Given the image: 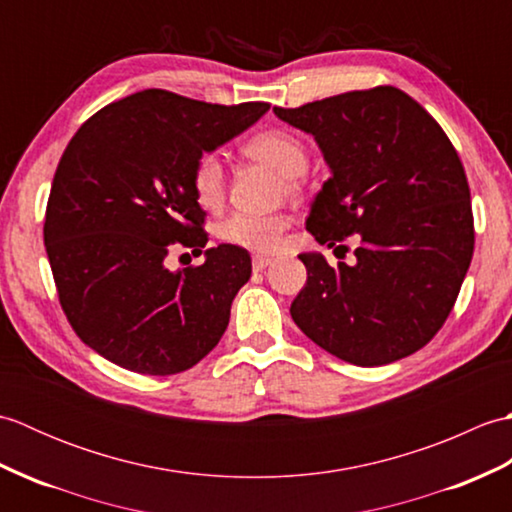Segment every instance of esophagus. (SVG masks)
Wrapping results in <instances>:
<instances>
[{
  "instance_id": "esophagus-1",
  "label": "esophagus",
  "mask_w": 512,
  "mask_h": 512,
  "mask_svg": "<svg viewBox=\"0 0 512 512\" xmlns=\"http://www.w3.org/2000/svg\"><path fill=\"white\" fill-rule=\"evenodd\" d=\"M273 262H275V259L268 257V255H253V270H255V273H262V270H266Z\"/></svg>"
}]
</instances>
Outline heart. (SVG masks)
I'll list each match as a JSON object with an SVG mask.
<instances>
[{
  "label": "heart",
  "mask_w": 512,
  "mask_h": 512,
  "mask_svg": "<svg viewBox=\"0 0 512 512\" xmlns=\"http://www.w3.org/2000/svg\"><path fill=\"white\" fill-rule=\"evenodd\" d=\"M244 154L275 167L286 178L288 189L292 191L299 189L301 173L308 169L306 145L284 129H264V132L250 136L244 143ZM191 187L195 200L206 209L220 206L226 189L220 158L215 154H202L195 160L191 169ZM286 226V217L281 215L235 213L222 224L220 235L228 244L257 250V253H270V250L279 248Z\"/></svg>",
  "instance_id": "obj_1"
}]
</instances>
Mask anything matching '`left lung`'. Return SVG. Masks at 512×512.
Returning a JSON list of instances; mask_svg holds the SVG:
<instances>
[{
	"instance_id": "1",
	"label": "left lung",
	"mask_w": 512,
	"mask_h": 512,
	"mask_svg": "<svg viewBox=\"0 0 512 512\" xmlns=\"http://www.w3.org/2000/svg\"><path fill=\"white\" fill-rule=\"evenodd\" d=\"M312 134L332 176L306 228L334 246L361 235L356 264L301 253L290 306L301 332L345 363L376 367L427 345L471 266V191L458 151L420 103L391 85L273 110Z\"/></svg>"
}]
</instances>
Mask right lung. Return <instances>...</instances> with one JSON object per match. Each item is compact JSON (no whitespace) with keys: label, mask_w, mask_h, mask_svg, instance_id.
<instances>
[{"label":"right lung","mask_w":512,"mask_h":512,"mask_svg":"<svg viewBox=\"0 0 512 512\" xmlns=\"http://www.w3.org/2000/svg\"><path fill=\"white\" fill-rule=\"evenodd\" d=\"M268 110L143 90L72 136L52 180L43 242L65 317L107 361L169 376L220 343L250 279V255L233 244L202 250L209 235L191 169ZM173 245L204 252L205 264L169 271Z\"/></svg>","instance_id":"right-lung-1"}]
</instances>
